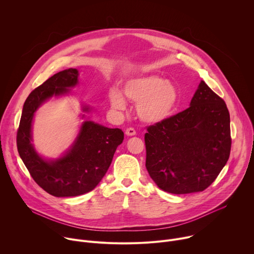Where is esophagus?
I'll return each mask as SVG.
<instances>
[{
	"label": "esophagus",
	"mask_w": 254,
	"mask_h": 254,
	"mask_svg": "<svg viewBox=\"0 0 254 254\" xmlns=\"http://www.w3.org/2000/svg\"><path fill=\"white\" fill-rule=\"evenodd\" d=\"M135 133H136V132H135L134 128H132V127H128V128L126 129V134H127V135L131 136V135H134Z\"/></svg>",
	"instance_id": "1"
}]
</instances>
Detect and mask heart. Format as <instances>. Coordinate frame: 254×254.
Here are the masks:
<instances>
[{
  "label": "heart",
  "instance_id": "b5f03b06",
  "mask_svg": "<svg viewBox=\"0 0 254 254\" xmlns=\"http://www.w3.org/2000/svg\"><path fill=\"white\" fill-rule=\"evenodd\" d=\"M124 93L130 101L136 103L138 118L148 124H159L170 118L179 100L176 85L155 74L127 81ZM110 101L115 110H126L127 103L120 91L111 90Z\"/></svg>",
  "mask_w": 254,
  "mask_h": 254
}]
</instances>
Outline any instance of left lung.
Masks as SVG:
<instances>
[{
  "mask_svg": "<svg viewBox=\"0 0 254 254\" xmlns=\"http://www.w3.org/2000/svg\"><path fill=\"white\" fill-rule=\"evenodd\" d=\"M147 131L146 168L158 187L168 193L204 191L229 159L228 108L203 80L187 110L147 127Z\"/></svg>",
  "mask_w": 254,
  "mask_h": 254,
  "instance_id": "left-lung-1",
  "label": "left lung"
}]
</instances>
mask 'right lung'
<instances>
[{
	"instance_id": "right-lung-1",
	"label": "right lung",
	"mask_w": 254,
	"mask_h": 254,
	"mask_svg": "<svg viewBox=\"0 0 254 254\" xmlns=\"http://www.w3.org/2000/svg\"><path fill=\"white\" fill-rule=\"evenodd\" d=\"M78 71L58 72L27 97L17 131L19 155L30 175L44 191L55 197H74L92 191L110 168L117 148L124 140L121 128H108L84 122L71 149L61 158L46 161L34 150L31 127L35 112L48 98L67 93L78 82ZM88 112V107H83Z\"/></svg>"
}]
</instances>
